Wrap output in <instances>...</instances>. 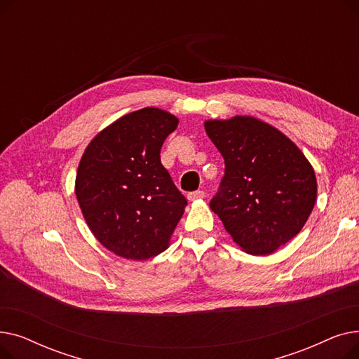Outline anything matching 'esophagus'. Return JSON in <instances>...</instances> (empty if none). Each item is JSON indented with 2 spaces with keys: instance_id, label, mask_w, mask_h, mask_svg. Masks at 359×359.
I'll return each mask as SVG.
<instances>
[{
  "instance_id": "obj_1",
  "label": "esophagus",
  "mask_w": 359,
  "mask_h": 359,
  "mask_svg": "<svg viewBox=\"0 0 359 359\" xmlns=\"http://www.w3.org/2000/svg\"><path fill=\"white\" fill-rule=\"evenodd\" d=\"M203 196H205V192H202V191H195V192L187 194V199L189 201H198V199H202Z\"/></svg>"
}]
</instances>
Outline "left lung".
I'll use <instances>...</instances> for the list:
<instances>
[{"mask_svg":"<svg viewBox=\"0 0 359 359\" xmlns=\"http://www.w3.org/2000/svg\"><path fill=\"white\" fill-rule=\"evenodd\" d=\"M203 126L225 163L211 210L244 252L273 253L301 231L314 208L313 165L287 135L253 116L210 119Z\"/></svg>","mask_w":359,"mask_h":359,"instance_id":"1","label":"left lung"}]
</instances>
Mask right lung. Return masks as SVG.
I'll return each mask as SVG.
<instances>
[{
    "instance_id": "right-lung-1",
    "label": "right lung",
    "mask_w": 359,
    "mask_h": 359,
    "mask_svg": "<svg viewBox=\"0 0 359 359\" xmlns=\"http://www.w3.org/2000/svg\"><path fill=\"white\" fill-rule=\"evenodd\" d=\"M177 123L158 107L130 111L100 130L80 160L75 195L83 217L116 256L145 260L168 248L187 205L160 160Z\"/></svg>"
}]
</instances>
